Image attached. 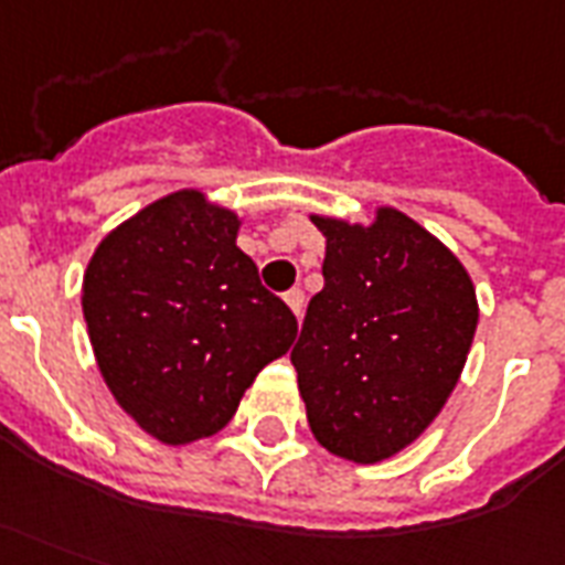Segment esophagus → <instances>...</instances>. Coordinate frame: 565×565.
<instances>
[{
  "mask_svg": "<svg viewBox=\"0 0 565 565\" xmlns=\"http://www.w3.org/2000/svg\"><path fill=\"white\" fill-rule=\"evenodd\" d=\"M284 302L290 305V311L299 317V315H302V308H305V294L299 290V287H294V290H287V294H284Z\"/></svg>",
  "mask_w": 565,
  "mask_h": 565,
  "instance_id": "34e87169",
  "label": "esophagus"
}]
</instances>
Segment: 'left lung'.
<instances>
[{
    "instance_id": "left-lung-1",
    "label": "left lung",
    "mask_w": 565,
    "mask_h": 565,
    "mask_svg": "<svg viewBox=\"0 0 565 565\" xmlns=\"http://www.w3.org/2000/svg\"><path fill=\"white\" fill-rule=\"evenodd\" d=\"M323 290L290 362L317 443L374 463L411 446L443 411L473 344L476 290L428 230L377 209L374 224L315 218Z\"/></svg>"
}]
</instances>
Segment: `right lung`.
Returning a JSON list of instances; mask_svg holds the SVG:
<instances>
[{
    "label": "right lung",
    "mask_w": 565,
    "mask_h": 565,
    "mask_svg": "<svg viewBox=\"0 0 565 565\" xmlns=\"http://www.w3.org/2000/svg\"><path fill=\"white\" fill-rule=\"evenodd\" d=\"M239 218L177 191L116 227L83 275V317L110 386L170 446L221 431L296 338V317L236 248Z\"/></svg>",
    "instance_id": "1"
}]
</instances>
